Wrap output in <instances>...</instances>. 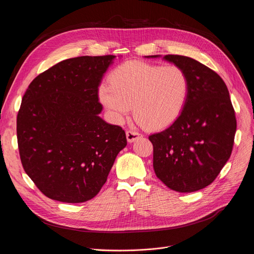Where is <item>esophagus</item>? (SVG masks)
Masks as SVG:
<instances>
[{
  "label": "esophagus",
  "mask_w": 254,
  "mask_h": 254,
  "mask_svg": "<svg viewBox=\"0 0 254 254\" xmlns=\"http://www.w3.org/2000/svg\"><path fill=\"white\" fill-rule=\"evenodd\" d=\"M126 137L128 142H133L135 141L136 139H139L142 137V134L137 132V131H134V130H127L126 131Z\"/></svg>",
  "instance_id": "1"
}]
</instances>
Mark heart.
Wrapping results in <instances>:
<instances>
[{
	"instance_id": "obj_1",
	"label": "heart",
	"mask_w": 254,
	"mask_h": 254,
	"mask_svg": "<svg viewBox=\"0 0 254 254\" xmlns=\"http://www.w3.org/2000/svg\"><path fill=\"white\" fill-rule=\"evenodd\" d=\"M98 94L115 121H122L133 104L138 123L160 130L182 115L190 94V79L178 65L129 61L113 70L110 83L101 84Z\"/></svg>"
}]
</instances>
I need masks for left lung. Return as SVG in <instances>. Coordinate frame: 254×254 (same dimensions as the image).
Here are the masks:
<instances>
[{
    "label": "left lung",
    "mask_w": 254,
    "mask_h": 254,
    "mask_svg": "<svg viewBox=\"0 0 254 254\" xmlns=\"http://www.w3.org/2000/svg\"><path fill=\"white\" fill-rule=\"evenodd\" d=\"M164 58L186 70L190 94L177 120L148 136L154 147V170L169 189L196 191L212 184L231 157L235 110L227 85L214 70L183 55Z\"/></svg>",
    "instance_id": "obj_1"
}]
</instances>
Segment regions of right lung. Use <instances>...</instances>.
Listing matches in <instances>:
<instances>
[{
  "mask_svg": "<svg viewBox=\"0 0 254 254\" xmlns=\"http://www.w3.org/2000/svg\"><path fill=\"white\" fill-rule=\"evenodd\" d=\"M114 58L65 59L37 76L22 97L16 121L22 167L52 200L94 198L127 144L122 127L98 116V86Z\"/></svg>",
  "mask_w": 254,
  "mask_h": 254,
  "instance_id": "1",
  "label": "right lung"
}]
</instances>
